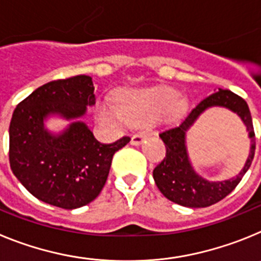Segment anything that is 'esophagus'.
<instances>
[{
	"mask_svg": "<svg viewBox=\"0 0 261 261\" xmlns=\"http://www.w3.org/2000/svg\"><path fill=\"white\" fill-rule=\"evenodd\" d=\"M146 133H136V135H133L132 138H130V144L135 145V146H138V145H141L142 142H144V140H146Z\"/></svg>",
	"mask_w": 261,
	"mask_h": 261,
	"instance_id": "obj_1",
	"label": "esophagus"
}]
</instances>
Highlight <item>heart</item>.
Listing matches in <instances>:
<instances>
[{
  "label": "heart",
  "mask_w": 261,
  "mask_h": 261,
  "mask_svg": "<svg viewBox=\"0 0 261 261\" xmlns=\"http://www.w3.org/2000/svg\"><path fill=\"white\" fill-rule=\"evenodd\" d=\"M181 110L179 94L171 87L155 86L124 90L115 99V107L99 105L96 116L105 123H151L161 117H174Z\"/></svg>",
  "instance_id": "heart-1"
}]
</instances>
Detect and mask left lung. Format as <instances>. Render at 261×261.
<instances>
[{
    "mask_svg": "<svg viewBox=\"0 0 261 261\" xmlns=\"http://www.w3.org/2000/svg\"><path fill=\"white\" fill-rule=\"evenodd\" d=\"M223 107L238 114L248 128L251 140L250 154L238 175L222 182H211L193 168L186 147V132L199 115L208 108ZM166 145V156L153 171L154 181L166 199L187 208H205L221 201L229 195L247 172L255 155V132L250 108L244 99L230 90L220 89L217 93L196 106L179 125L166 128L159 133Z\"/></svg>",
    "mask_w": 261,
    "mask_h": 261,
    "instance_id": "obj_1",
    "label": "left lung"
}]
</instances>
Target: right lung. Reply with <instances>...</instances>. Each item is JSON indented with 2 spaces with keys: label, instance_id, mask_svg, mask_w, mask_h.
<instances>
[{
  "label": "right lung",
  "instance_id": "1",
  "mask_svg": "<svg viewBox=\"0 0 261 261\" xmlns=\"http://www.w3.org/2000/svg\"><path fill=\"white\" fill-rule=\"evenodd\" d=\"M93 105V80L75 75L38 87L14 110L9 128L11 171L40 201L64 209L91 202L105 187L114 154L130 141L123 137L100 144L81 120ZM52 116L68 119L69 125L50 133L45 120Z\"/></svg>",
  "mask_w": 261,
  "mask_h": 261
}]
</instances>
